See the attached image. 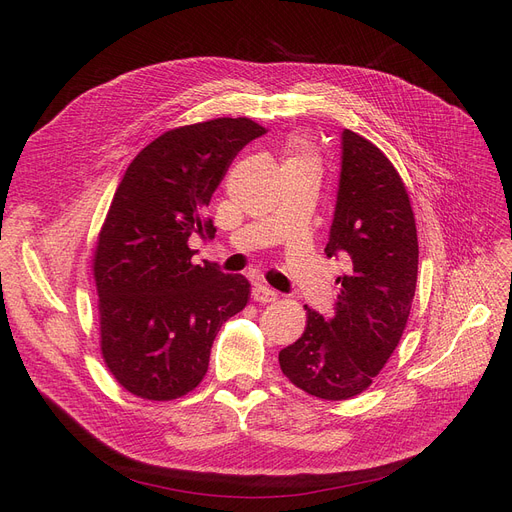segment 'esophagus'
I'll list each match as a JSON object with an SVG mask.
<instances>
[{"instance_id": "34e87169", "label": "esophagus", "mask_w": 512, "mask_h": 512, "mask_svg": "<svg viewBox=\"0 0 512 512\" xmlns=\"http://www.w3.org/2000/svg\"><path fill=\"white\" fill-rule=\"evenodd\" d=\"M276 299H278V292L267 284H257L253 288V301H257V303H272Z\"/></svg>"}]
</instances>
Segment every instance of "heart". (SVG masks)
Instances as JSON below:
<instances>
[{
	"instance_id": "obj_1",
	"label": "heart",
	"mask_w": 512,
	"mask_h": 512,
	"mask_svg": "<svg viewBox=\"0 0 512 512\" xmlns=\"http://www.w3.org/2000/svg\"><path fill=\"white\" fill-rule=\"evenodd\" d=\"M299 159H307V157H303V155H299V153H292L288 161H299Z\"/></svg>"
}]
</instances>
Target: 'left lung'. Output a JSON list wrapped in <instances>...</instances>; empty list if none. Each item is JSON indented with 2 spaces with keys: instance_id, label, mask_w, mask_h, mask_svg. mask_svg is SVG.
Here are the masks:
<instances>
[{
  "instance_id": "1",
  "label": "left lung",
  "mask_w": 512,
  "mask_h": 512,
  "mask_svg": "<svg viewBox=\"0 0 512 512\" xmlns=\"http://www.w3.org/2000/svg\"><path fill=\"white\" fill-rule=\"evenodd\" d=\"M326 255L344 259L328 319L307 307L303 336L280 351L286 378L307 394L346 400L369 388L405 332L419 245L407 188L390 159L353 130L340 134V176Z\"/></svg>"
}]
</instances>
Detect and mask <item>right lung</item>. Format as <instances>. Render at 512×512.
<instances>
[{
	"label": "right lung",
	"instance_id": "1",
	"mask_svg": "<svg viewBox=\"0 0 512 512\" xmlns=\"http://www.w3.org/2000/svg\"><path fill=\"white\" fill-rule=\"evenodd\" d=\"M265 134L249 118L168 130L124 172L95 249L101 353L114 378L147 400L199 386L222 324L251 284L218 263L195 265L188 238H211V195L236 153Z\"/></svg>",
	"mask_w": 512,
	"mask_h": 512
}]
</instances>
